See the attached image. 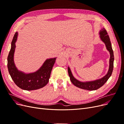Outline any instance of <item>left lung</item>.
<instances>
[{"label":"left lung","instance_id":"left-lung-1","mask_svg":"<svg viewBox=\"0 0 124 124\" xmlns=\"http://www.w3.org/2000/svg\"><path fill=\"white\" fill-rule=\"evenodd\" d=\"M100 38L103 42L106 44L107 50L109 51L110 53V66L108 72V73L102 78L96 81L87 82H82L77 80L72 76L71 71L68 67V74L70 78V80L72 84L77 87L83 89L88 90V91H94L99 88L101 86H102L111 77L112 73V71L113 69V62H114V54L113 51L112 50L111 43L110 39V37L108 35L107 31L105 28H102L100 31Z\"/></svg>","mask_w":124,"mask_h":124}]
</instances>
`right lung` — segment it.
<instances>
[{"label": "right lung", "instance_id": "right-lung-1", "mask_svg": "<svg viewBox=\"0 0 124 124\" xmlns=\"http://www.w3.org/2000/svg\"><path fill=\"white\" fill-rule=\"evenodd\" d=\"M17 37V32L14 35L8 56V68L11 78L18 87L26 91H32L43 87L48 82L56 58L47 59L42 67L34 73L25 74L21 72L16 69L13 61L16 48L15 43Z\"/></svg>", "mask_w": 124, "mask_h": 124}]
</instances>
